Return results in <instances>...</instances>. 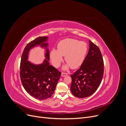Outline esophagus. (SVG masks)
Masks as SVG:
<instances>
[{
	"label": "esophagus",
	"mask_w": 126,
	"mask_h": 126,
	"mask_svg": "<svg viewBox=\"0 0 126 126\" xmlns=\"http://www.w3.org/2000/svg\"><path fill=\"white\" fill-rule=\"evenodd\" d=\"M67 75H68V74H67V73H64V72H62V76H63V77L67 76Z\"/></svg>",
	"instance_id": "1"
}]
</instances>
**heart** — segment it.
I'll use <instances>...</instances> for the list:
<instances>
[{
    "instance_id": "obj_1",
    "label": "heart",
    "mask_w": 126,
    "mask_h": 126,
    "mask_svg": "<svg viewBox=\"0 0 126 126\" xmlns=\"http://www.w3.org/2000/svg\"><path fill=\"white\" fill-rule=\"evenodd\" d=\"M58 50L53 49L50 57L53 64L59 67L65 56V61L68 63L64 68L71 66L76 69L82 63L88 51V46L84 41L72 38H67L60 41L57 45Z\"/></svg>"
}]
</instances>
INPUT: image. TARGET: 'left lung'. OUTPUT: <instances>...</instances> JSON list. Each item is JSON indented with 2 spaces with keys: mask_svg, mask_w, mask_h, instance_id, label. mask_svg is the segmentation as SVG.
<instances>
[{
  "mask_svg": "<svg viewBox=\"0 0 126 126\" xmlns=\"http://www.w3.org/2000/svg\"><path fill=\"white\" fill-rule=\"evenodd\" d=\"M89 50L79 69L71 75V90L75 96L85 98L92 95L102 80L104 63L98 46L89 40Z\"/></svg>",
  "mask_w": 126,
  "mask_h": 126,
  "instance_id": "left-lung-1",
  "label": "left lung"
}]
</instances>
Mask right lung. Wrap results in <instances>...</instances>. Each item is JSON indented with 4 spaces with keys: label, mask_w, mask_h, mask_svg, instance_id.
I'll return each instance as SVG.
<instances>
[{
    "label": "right lung",
    "mask_w": 126,
    "mask_h": 126,
    "mask_svg": "<svg viewBox=\"0 0 126 126\" xmlns=\"http://www.w3.org/2000/svg\"><path fill=\"white\" fill-rule=\"evenodd\" d=\"M47 37H39L28 43L24 49L20 64V77L25 90L33 97L44 100L54 94L61 72L49 64L50 54L47 49L44 63L35 65L27 61L29 51L38 45L47 49Z\"/></svg>",
    "instance_id": "1"
}]
</instances>
